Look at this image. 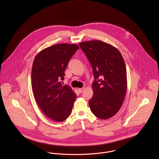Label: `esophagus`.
<instances>
[{"instance_id":"esophagus-1","label":"esophagus","mask_w":159,"mask_h":159,"mask_svg":"<svg viewBox=\"0 0 159 159\" xmlns=\"http://www.w3.org/2000/svg\"><path fill=\"white\" fill-rule=\"evenodd\" d=\"M84 90V88H81V89H79L78 91L80 92V93H83V91Z\"/></svg>"}]
</instances>
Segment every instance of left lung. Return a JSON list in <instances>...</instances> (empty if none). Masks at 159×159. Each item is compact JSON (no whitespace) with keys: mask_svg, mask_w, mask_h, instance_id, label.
<instances>
[{"mask_svg":"<svg viewBox=\"0 0 159 159\" xmlns=\"http://www.w3.org/2000/svg\"><path fill=\"white\" fill-rule=\"evenodd\" d=\"M92 67L93 96L89 105L99 119H107L120 109L127 92V71L119 51L107 43L92 40L79 43Z\"/></svg>","mask_w":159,"mask_h":159,"instance_id":"obj_1","label":"left lung"}]
</instances>
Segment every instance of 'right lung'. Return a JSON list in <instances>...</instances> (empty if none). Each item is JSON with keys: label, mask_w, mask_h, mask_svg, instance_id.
I'll return each mask as SVG.
<instances>
[{"label": "right lung", "mask_w": 159, "mask_h": 159, "mask_svg": "<svg viewBox=\"0 0 159 159\" xmlns=\"http://www.w3.org/2000/svg\"><path fill=\"white\" fill-rule=\"evenodd\" d=\"M76 44L59 43L48 47L35 56L31 71L35 99L46 116L56 122L65 120L71 113L76 95L64 86L65 70L75 52Z\"/></svg>", "instance_id": "1"}]
</instances>
